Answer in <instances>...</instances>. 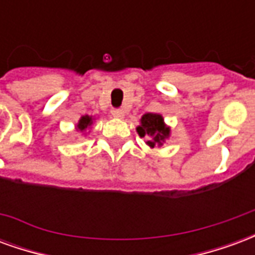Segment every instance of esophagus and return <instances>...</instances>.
Instances as JSON below:
<instances>
[{"label": "esophagus", "instance_id": "34e87169", "mask_svg": "<svg viewBox=\"0 0 255 255\" xmlns=\"http://www.w3.org/2000/svg\"><path fill=\"white\" fill-rule=\"evenodd\" d=\"M112 116L116 117V119H123L124 117V111L123 109H113L112 111Z\"/></svg>", "mask_w": 255, "mask_h": 255}]
</instances>
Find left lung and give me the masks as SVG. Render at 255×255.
I'll use <instances>...</instances> for the list:
<instances>
[{"label": "left lung", "instance_id": "left-lung-1", "mask_svg": "<svg viewBox=\"0 0 255 255\" xmlns=\"http://www.w3.org/2000/svg\"><path fill=\"white\" fill-rule=\"evenodd\" d=\"M140 138H149L146 143L153 149L155 146H162L166 138H169L171 128L164 123V119L157 113H144L140 119V126L136 127Z\"/></svg>", "mask_w": 255, "mask_h": 255}]
</instances>
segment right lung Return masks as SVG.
<instances>
[{"label": "right lung", "mask_w": 255, "mask_h": 255, "mask_svg": "<svg viewBox=\"0 0 255 255\" xmlns=\"http://www.w3.org/2000/svg\"><path fill=\"white\" fill-rule=\"evenodd\" d=\"M93 120H94V119H93L91 116H87V115H86V116H82L80 117V120H79L76 128H78L79 131H82V132H83L84 129H87V128L93 124Z\"/></svg>", "instance_id": "1"}]
</instances>
